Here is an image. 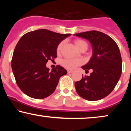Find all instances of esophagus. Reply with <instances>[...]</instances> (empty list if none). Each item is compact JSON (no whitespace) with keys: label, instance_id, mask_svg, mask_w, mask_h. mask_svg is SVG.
I'll return each instance as SVG.
<instances>
[{"label":"esophagus","instance_id":"obj_1","mask_svg":"<svg viewBox=\"0 0 131 131\" xmlns=\"http://www.w3.org/2000/svg\"><path fill=\"white\" fill-rule=\"evenodd\" d=\"M67 72H68V74H70V73H73V70H68Z\"/></svg>","mask_w":131,"mask_h":131}]
</instances>
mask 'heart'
I'll return each instance as SVG.
<instances>
[{
	"mask_svg": "<svg viewBox=\"0 0 131 131\" xmlns=\"http://www.w3.org/2000/svg\"><path fill=\"white\" fill-rule=\"evenodd\" d=\"M75 45H76V47L78 48L79 49L84 47V46L88 47L87 43L85 42V41L82 40H77L75 41ZM62 46H63V42H61L58 45V46H57V52H60L61 51ZM80 62L78 60H70V59H67V60H64L63 61H62V64H63L64 67L70 69H74V68Z\"/></svg>",
	"mask_w": 131,
	"mask_h": 131,
	"instance_id": "heart-1",
	"label": "heart"
}]
</instances>
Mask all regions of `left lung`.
Listing matches in <instances>:
<instances>
[{"label":"left lung","instance_id":"left-lung-1","mask_svg":"<svg viewBox=\"0 0 131 131\" xmlns=\"http://www.w3.org/2000/svg\"><path fill=\"white\" fill-rule=\"evenodd\" d=\"M91 43L92 56L82 67L86 72L92 69L90 76H85L74 83L79 96L88 101H97L110 94L117 85L122 74L121 55L113 39L98 31H89L73 35Z\"/></svg>","mask_w":131,"mask_h":131}]
</instances>
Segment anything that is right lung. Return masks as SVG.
<instances>
[{
  "mask_svg": "<svg viewBox=\"0 0 131 131\" xmlns=\"http://www.w3.org/2000/svg\"><path fill=\"white\" fill-rule=\"evenodd\" d=\"M70 35L39 29L21 37L14 49L11 66L17 85L25 94L43 99L54 92L60 77L67 71L60 66L49 70L46 65L57 57L60 43Z\"/></svg>",
  "mask_w": 131,
  "mask_h": 131,
  "instance_id": "right-lung-1",
  "label": "right lung"
}]
</instances>
